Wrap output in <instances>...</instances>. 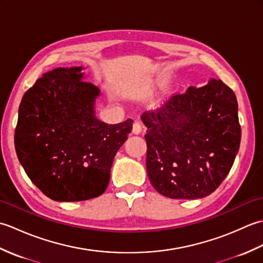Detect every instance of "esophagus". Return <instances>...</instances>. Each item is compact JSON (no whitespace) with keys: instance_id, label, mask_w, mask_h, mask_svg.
Returning a JSON list of instances; mask_svg holds the SVG:
<instances>
[{"instance_id":"34e87169","label":"esophagus","mask_w":263,"mask_h":263,"mask_svg":"<svg viewBox=\"0 0 263 263\" xmlns=\"http://www.w3.org/2000/svg\"><path fill=\"white\" fill-rule=\"evenodd\" d=\"M143 130V125L140 121H136L133 123V126H132V132L135 133V135H140Z\"/></svg>"}]
</instances>
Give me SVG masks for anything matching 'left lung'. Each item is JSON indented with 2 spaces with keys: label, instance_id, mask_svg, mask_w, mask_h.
<instances>
[{
  "label": "left lung",
  "instance_id": "left-lung-1",
  "mask_svg": "<svg viewBox=\"0 0 263 263\" xmlns=\"http://www.w3.org/2000/svg\"><path fill=\"white\" fill-rule=\"evenodd\" d=\"M141 120L148 176L158 193L201 199L225 180L238 153L241 125L235 93L221 80L189 87Z\"/></svg>",
  "mask_w": 263,
  "mask_h": 263
}]
</instances>
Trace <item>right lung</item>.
<instances>
[{
  "mask_svg": "<svg viewBox=\"0 0 263 263\" xmlns=\"http://www.w3.org/2000/svg\"><path fill=\"white\" fill-rule=\"evenodd\" d=\"M82 66L44 73L19 106L14 146L31 182L49 199L73 202L99 197L133 121L107 124L95 115L100 90L83 81Z\"/></svg>",
  "mask_w": 263,
  "mask_h": 263,
  "instance_id": "obj_1",
  "label": "right lung"
}]
</instances>
